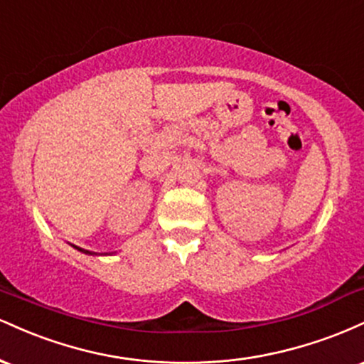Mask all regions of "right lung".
Wrapping results in <instances>:
<instances>
[{
	"label": "right lung",
	"mask_w": 364,
	"mask_h": 364,
	"mask_svg": "<svg viewBox=\"0 0 364 364\" xmlns=\"http://www.w3.org/2000/svg\"><path fill=\"white\" fill-rule=\"evenodd\" d=\"M75 248H77L78 252H82V253H85V255H92V252H89V250H82V248H78V246H75Z\"/></svg>",
	"instance_id": "1"
}]
</instances>
